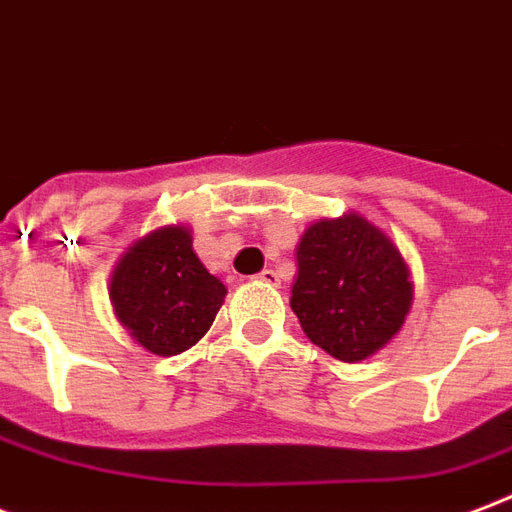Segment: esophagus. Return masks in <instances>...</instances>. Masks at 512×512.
<instances>
[{"label":"esophagus","mask_w":512,"mask_h":512,"mask_svg":"<svg viewBox=\"0 0 512 512\" xmlns=\"http://www.w3.org/2000/svg\"><path fill=\"white\" fill-rule=\"evenodd\" d=\"M257 279L263 284H268V287H279V273L271 271V268H265V271L257 273Z\"/></svg>","instance_id":"34e87169"}]
</instances>
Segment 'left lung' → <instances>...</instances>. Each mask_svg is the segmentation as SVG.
Masks as SVG:
<instances>
[{
  "label": "left lung",
  "mask_w": 512,
  "mask_h": 512,
  "mask_svg": "<svg viewBox=\"0 0 512 512\" xmlns=\"http://www.w3.org/2000/svg\"><path fill=\"white\" fill-rule=\"evenodd\" d=\"M290 306L308 341L341 362L373 357L411 314V268L360 212L311 222L295 249Z\"/></svg>",
  "instance_id": "8db88e82"
}]
</instances>
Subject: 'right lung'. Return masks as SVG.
I'll list each match as a JSON object with an SVG mask.
<instances>
[{
	"mask_svg": "<svg viewBox=\"0 0 512 512\" xmlns=\"http://www.w3.org/2000/svg\"><path fill=\"white\" fill-rule=\"evenodd\" d=\"M225 295V284L198 260L193 230L182 222L136 239L109 276L117 322L158 357H174L201 341Z\"/></svg>",
	"mask_w": 512,
	"mask_h": 512,
	"instance_id": "obj_1",
	"label": "right lung"
}]
</instances>
